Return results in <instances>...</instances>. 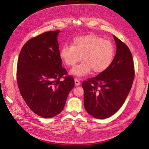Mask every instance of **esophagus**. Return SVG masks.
<instances>
[{
	"label": "esophagus",
	"mask_w": 149,
	"mask_h": 149,
	"mask_svg": "<svg viewBox=\"0 0 149 149\" xmlns=\"http://www.w3.org/2000/svg\"><path fill=\"white\" fill-rule=\"evenodd\" d=\"M80 84H81V82L78 80V78H75V86H79V85H80Z\"/></svg>",
	"instance_id": "34e87169"
}]
</instances>
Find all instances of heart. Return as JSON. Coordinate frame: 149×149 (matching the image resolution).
I'll use <instances>...</instances> for the list:
<instances>
[{"label": "heart", "mask_w": 149, "mask_h": 149, "mask_svg": "<svg viewBox=\"0 0 149 149\" xmlns=\"http://www.w3.org/2000/svg\"><path fill=\"white\" fill-rule=\"evenodd\" d=\"M114 55L111 42L94 34L76 37L72 46L64 45L60 51L61 59L68 67L74 66L81 58L84 60L71 71L72 74L79 77L91 70L95 74L105 71L111 65Z\"/></svg>", "instance_id": "1"}]
</instances>
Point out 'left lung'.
Masks as SVG:
<instances>
[{"label":"left lung","instance_id":"8db88e82","mask_svg":"<svg viewBox=\"0 0 149 149\" xmlns=\"http://www.w3.org/2000/svg\"><path fill=\"white\" fill-rule=\"evenodd\" d=\"M116 54L110 67L97 76L84 81V107L98 119L114 114L128 95L134 78V66L129 47L116 36Z\"/></svg>","mask_w":149,"mask_h":149}]
</instances>
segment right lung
<instances>
[{"label":"right lung","instance_id":"add662e5","mask_svg":"<svg viewBox=\"0 0 149 149\" xmlns=\"http://www.w3.org/2000/svg\"><path fill=\"white\" fill-rule=\"evenodd\" d=\"M59 32H44L28 40L17 64L16 79L21 95L33 112L47 118L62 111L75 85L73 77L62 67L57 40Z\"/></svg>","mask_w":149,"mask_h":149}]
</instances>
